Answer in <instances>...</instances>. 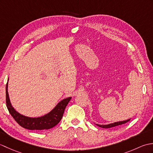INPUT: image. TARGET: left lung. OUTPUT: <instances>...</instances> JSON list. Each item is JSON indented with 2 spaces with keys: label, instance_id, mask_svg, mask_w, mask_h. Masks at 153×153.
I'll use <instances>...</instances> for the list:
<instances>
[{
  "label": "left lung",
  "instance_id": "obj_1",
  "mask_svg": "<svg viewBox=\"0 0 153 153\" xmlns=\"http://www.w3.org/2000/svg\"><path fill=\"white\" fill-rule=\"evenodd\" d=\"M130 119L125 120V121H122V122H114L112 123H110V124H107V125H99V124H97L98 126L100 127V128H112V127H115L117 126H120L122 124H124V123H127L128 122H129Z\"/></svg>",
  "mask_w": 153,
  "mask_h": 153
}]
</instances>
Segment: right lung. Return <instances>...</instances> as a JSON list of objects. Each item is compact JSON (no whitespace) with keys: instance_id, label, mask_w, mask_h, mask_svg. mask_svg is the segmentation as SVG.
<instances>
[{"instance_id":"1","label":"right lung","mask_w":153,"mask_h":153,"mask_svg":"<svg viewBox=\"0 0 153 153\" xmlns=\"http://www.w3.org/2000/svg\"><path fill=\"white\" fill-rule=\"evenodd\" d=\"M71 99V97H68L62 100L52 111L46 115L39 118H29L19 114L12 106L8 93V83H6V103L8 111L19 126L30 130L41 131L51 129L57 125L62 118L65 108Z\"/></svg>"}]
</instances>
